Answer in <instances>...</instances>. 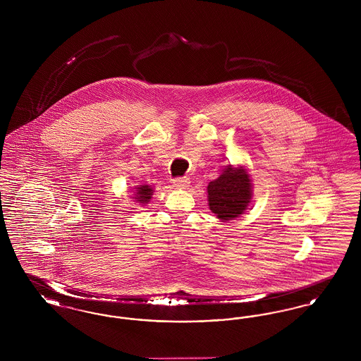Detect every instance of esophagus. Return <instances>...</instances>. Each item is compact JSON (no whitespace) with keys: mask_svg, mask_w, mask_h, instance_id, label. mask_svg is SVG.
Listing matches in <instances>:
<instances>
[{"mask_svg":"<svg viewBox=\"0 0 361 361\" xmlns=\"http://www.w3.org/2000/svg\"><path fill=\"white\" fill-rule=\"evenodd\" d=\"M189 185V178L187 177H177L173 180V187L178 189H185Z\"/></svg>","mask_w":361,"mask_h":361,"instance_id":"obj_1","label":"esophagus"}]
</instances>
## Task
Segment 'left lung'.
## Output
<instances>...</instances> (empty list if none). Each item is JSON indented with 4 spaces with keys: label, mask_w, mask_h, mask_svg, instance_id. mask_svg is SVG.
<instances>
[{
    "label": "left lung",
    "mask_w": 361,
    "mask_h": 361,
    "mask_svg": "<svg viewBox=\"0 0 361 361\" xmlns=\"http://www.w3.org/2000/svg\"><path fill=\"white\" fill-rule=\"evenodd\" d=\"M209 209L222 221L240 216L252 197V184L245 169L227 166L216 180L208 184Z\"/></svg>",
    "instance_id": "left-lung-1"
}]
</instances>
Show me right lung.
<instances>
[{"label":"right lung","mask_w":361,"mask_h":361,"mask_svg":"<svg viewBox=\"0 0 361 361\" xmlns=\"http://www.w3.org/2000/svg\"><path fill=\"white\" fill-rule=\"evenodd\" d=\"M152 193H153V189L150 188L149 185H140L137 188L135 199L139 203H147L149 199L152 197Z\"/></svg>","instance_id":"add662e5"}]
</instances>
